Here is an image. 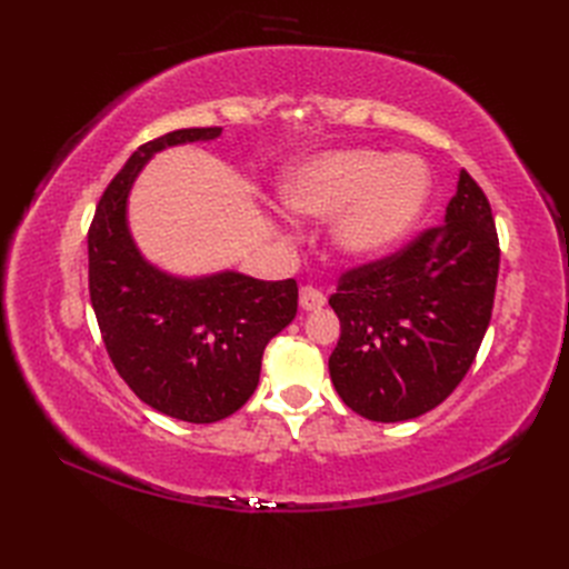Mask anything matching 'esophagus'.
<instances>
[{"label":"esophagus","mask_w":569,"mask_h":569,"mask_svg":"<svg viewBox=\"0 0 569 569\" xmlns=\"http://www.w3.org/2000/svg\"><path fill=\"white\" fill-rule=\"evenodd\" d=\"M325 295L322 291H318L316 287H301V291H299V306H301V311H320V308L325 306Z\"/></svg>","instance_id":"esophagus-1"}]
</instances>
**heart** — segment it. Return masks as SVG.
Here are the masks:
<instances>
[{
	"mask_svg": "<svg viewBox=\"0 0 569 569\" xmlns=\"http://www.w3.org/2000/svg\"><path fill=\"white\" fill-rule=\"evenodd\" d=\"M282 203L313 220L340 216L335 249L351 261H375L399 247L418 226L432 194V176L416 153L339 149L289 170Z\"/></svg>",
	"mask_w": 569,
	"mask_h": 569,
	"instance_id": "obj_1",
	"label": "heart"
}]
</instances>
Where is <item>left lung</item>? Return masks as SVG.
Listing matches in <instances>:
<instances>
[{
    "label": "left lung",
    "mask_w": 569,
    "mask_h": 569,
    "mask_svg": "<svg viewBox=\"0 0 569 569\" xmlns=\"http://www.w3.org/2000/svg\"><path fill=\"white\" fill-rule=\"evenodd\" d=\"M498 261L489 199L460 170L441 226L339 278L330 377L341 401L368 420L401 422L449 399L487 335Z\"/></svg>",
    "instance_id": "1"
}]
</instances>
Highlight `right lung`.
I'll list each match as a JSON object with an SVG mask.
<instances>
[{"mask_svg":"<svg viewBox=\"0 0 569 569\" xmlns=\"http://www.w3.org/2000/svg\"><path fill=\"white\" fill-rule=\"evenodd\" d=\"M222 128L168 132L137 149L101 194L88 232L90 301L126 385L168 418L209 425L232 416L258 387L268 341L297 316L295 280L226 270L176 278L151 266L128 228V197L166 147L211 142Z\"/></svg>","mask_w":569,"mask_h":569,"instance_id":"obj_1","label":"right lung"}]
</instances>
